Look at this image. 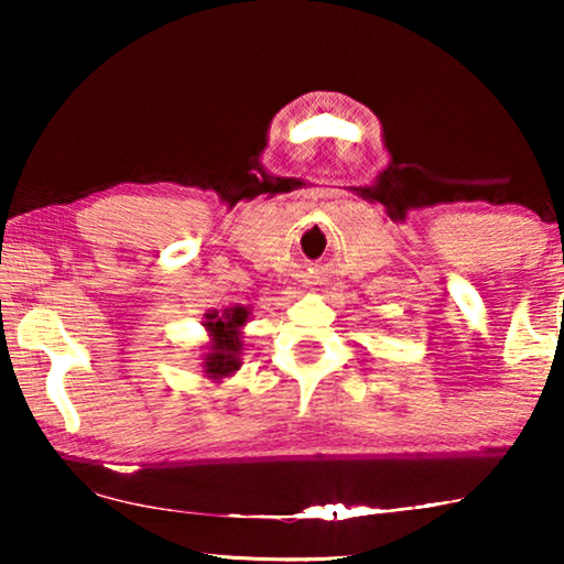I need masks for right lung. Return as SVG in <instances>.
<instances>
[{
  "instance_id": "right-lung-1",
  "label": "right lung",
  "mask_w": 564,
  "mask_h": 564,
  "mask_svg": "<svg viewBox=\"0 0 564 564\" xmlns=\"http://www.w3.org/2000/svg\"><path fill=\"white\" fill-rule=\"evenodd\" d=\"M251 311L243 305H230L226 311H207L203 326L210 336L203 354V372L207 380L220 382L241 369V334Z\"/></svg>"
}]
</instances>
